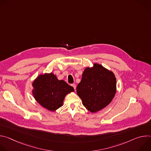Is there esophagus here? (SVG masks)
<instances>
[{"mask_svg":"<svg viewBox=\"0 0 151 151\" xmlns=\"http://www.w3.org/2000/svg\"><path fill=\"white\" fill-rule=\"evenodd\" d=\"M71 86H72V87H73V88H74L75 90V89H76V85H75V84H72Z\"/></svg>","mask_w":151,"mask_h":151,"instance_id":"1","label":"esophagus"}]
</instances>
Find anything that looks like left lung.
<instances>
[{"label": "left lung", "mask_w": 151, "mask_h": 151, "mask_svg": "<svg viewBox=\"0 0 151 151\" xmlns=\"http://www.w3.org/2000/svg\"><path fill=\"white\" fill-rule=\"evenodd\" d=\"M76 91L86 108L92 113L97 112L114 99L116 91L115 76L101 64L94 63L93 67L84 70Z\"/></svg>", "instance_id": "left-lung-1"}]
</instances>
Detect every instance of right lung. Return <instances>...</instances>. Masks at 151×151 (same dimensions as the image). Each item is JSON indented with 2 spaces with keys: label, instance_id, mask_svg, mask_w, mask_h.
<instances>
[{
  "label": "right lung",
  "instance_id": "add662e5",
  "mask_svg": "<svg viewBox=\"0 0 151 151\" xmlns=\"http://www.w3.org/2000/svg\"><path fill=\"white\" fill-rule=\"evenodd\" d=\"M32 86L35 100L44 108L52 112L63 106L68 94L74 91L73 87L63 80H58L52 73L39 75Z\"/></svg>",
  "mask_w": 151,
  "mask_h": 151
}]
</instances>
